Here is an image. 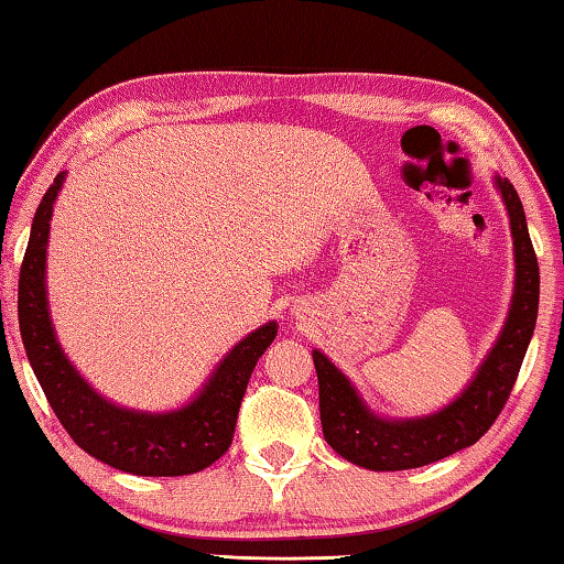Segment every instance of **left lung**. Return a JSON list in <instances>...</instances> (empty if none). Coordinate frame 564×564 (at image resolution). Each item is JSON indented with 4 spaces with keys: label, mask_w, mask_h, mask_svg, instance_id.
I'll use <instances>...</instances> for the list:
<instances>
[{
    "label": "left lung",
    "mask_w": 564,
    "mask_h": 564,
    "mask_svg": "<svg viewBox=\"0 0 564 564\" xmlns=\"http://www.w3.org/2000/svg\"><path fill=\"white\" fill-rule=\"evenodd\" d=\"M514 238V296L509 318L475 381L449 406L424 419L389 422L371 414L341 371L314 351L318 373L321 426L326 442L344 459L373 471L416 469L479 442L495 424L512 391L530 346L540 306V265L534 256L524 208L514 185L497 177Z\"/></svg>",
    "instance_id": "8db88e82"
}]
</instances>
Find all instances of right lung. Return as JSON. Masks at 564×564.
Returning a JSON list of instances; mask_svg holds the SVG:
<instances>
[{
  "label": "right lung",
  "instance_id": "right-lung-1",
  "mask_svg": "<svg viewBox=\"0 0 564 564\" xmlns=\"http://www.w3.org/2000/svg\"><path fill=\"white\" fill-rule=\"evenodd\" d=\"M62 181L65 173L55 177L34 213L30 243L20 268L17 311H20L22 344L34 377L59 424L89 457L138 477L195 475L228 452L250 373L279 328L271 321L248 334L220 361L200 397L177 411L145 414V411L120 409L95 394L62 354L44 296L52 203L57 198Z\"/></svg>",
  "mask_w": 564,
  "mask_h": 564
}]
</instances>
